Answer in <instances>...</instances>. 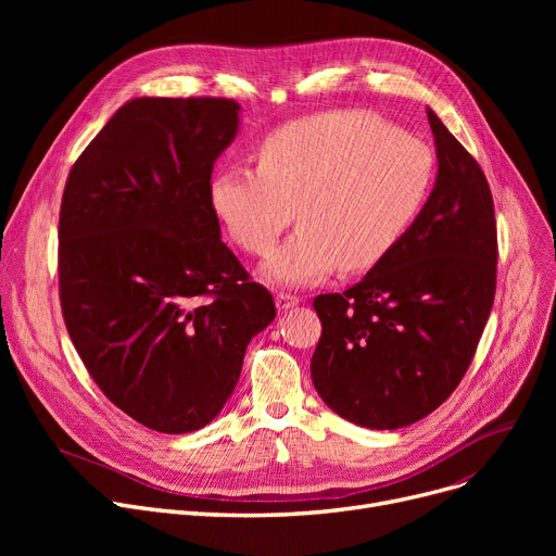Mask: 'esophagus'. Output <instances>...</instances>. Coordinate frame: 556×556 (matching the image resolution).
<instances>
[{
	"instance_id": "34e87169",
	"label": "esophagus",
	"mask_w": 556,
	"mask_h": 556,
	"mask_svg": "<svg viewBox=\"0 0 556 556\" xmlns=\"http://www.w3.org/2000/svg\"><path fill=\"white\" fill-rule=\"evenodd\" d=\"M275 304H277L279 311H288V308H293V306L300 304V298L298 295H290V293H277Z\"/></svg>"
}]
</instances>
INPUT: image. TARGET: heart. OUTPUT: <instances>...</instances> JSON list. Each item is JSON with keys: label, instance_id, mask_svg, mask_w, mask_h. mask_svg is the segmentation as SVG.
Wrapping results in <instances>:
<instances>
[{"label": "heart", "instance_id": "1", "mask_svg": "<svg viewBox=\"0 0 556 556\" xmlns=\"http://www.w3.org/2000/svg\"><path fill=\"white\" fill-rule=\"evenodd\" d=\"M430 146L381 116L338 110L306 116L263 139L258 168L216 173L212 204L229 239L250 254L277 248L263 275L304 286L374 268L421 214L434 182Z\"/></svg>", "mask_w": 556, "mask_h": 556}]
</instances>
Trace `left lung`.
Here are the masks:
<instances>
[{
    "label": "left lung",
    "instance_id": "obj_1",
    "mask_svg": "<svg viewBox=\"0 0 556 556\" xmlns=\"http://www.w3.org/2000/svg\"><path fill=\"white\" fill-rule=\"evenodd\" d=\"M434 189L392 252L344 293L317 295L311 378L336 415L371 430L437 410L469 369L495 295L498 233L480 164L428 110Z\"/></svg>",
    "mask_w": 556,
    "mask_h": 556
}]
</instances>
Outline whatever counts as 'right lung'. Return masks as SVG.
Instances as JSON below:
<instances>
[{"instance_id": "1", "label": "right lung", "mask_w": 556, "mask_h": 556, "mask_svg": "<svg viewBox=\"0 0 556 556\" xmlns=\"http://www.w3.org/2000/svg\"><path fill=\"white\" fill-rule=\"evenodd\" d=\"M241 105L141 97L74 162L58 220L65 327L101 392L141 426H207L239 383L268 288L220 241L212 170Z\"/></svg>"}]
</instances>
